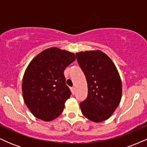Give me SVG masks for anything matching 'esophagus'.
I'll return each mask as SVG.
<instances>
[{"mask_svg": "<svg viewBox=\"0 0 147 147\" xmlns=\"http://www.w3.org/2000/svg\"><path fill=\"white\" fill-rule=\"evenodd\" d=\"M75 87H72V88H71V91H72V94H75Z\"/></svg>", "mask_w": 147, "mask_h": 147, "instance_id": "34e87169", "label": "esophagus"}]
</instances>
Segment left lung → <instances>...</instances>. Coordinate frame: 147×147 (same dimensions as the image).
Segmentation results:
<instances>
[{
	"label": "left lung",
	"instance_id": "1",
	"mask_svg": "<svg viewBox=\"0 0 147 147\" xmlns=\"http://www.w3.org/2000/svg\"><path fill=\"white\" fill-rule=\"evenodd\" d=\"M79 66L88 84V97L80 104L87 119L101 122L109 119L122 98V86L115 65L100 50L76 53Z\"/></svg>",
	"mask_w": 147,
	"mask_h": 147
}]
</instances>
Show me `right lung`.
Masks as SVG:
<instances>
[{"mask_svg":"<svg viewBox=\"0 0 147 147\" xmlns=\"http://www.w3.org/2000/svg\"><path fill=\"white\" fill-rule=\"evenodd\" d=\"M76 59L75 54L58 48L37 55L27 67L23 78L24 102L34 117L50 122L63 112L70 90L64 70Z\"/></svg>","mask_w":147,"mask_h":147,"instance_id":"add662e5","label":"right lung"}]
</instances>
